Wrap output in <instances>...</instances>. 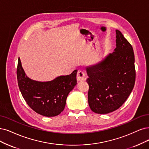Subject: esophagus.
Listing matches in <instances>:
<instances>
[{"mask_svg": "<svg viewBox=\"0 0 149 149\" xmlns=\"http://www.w3.org/2000/svg\"><path fill=\"white\" fill-rule=\"evenodd\" d=\"M85 78V73L82 70H79L77 74V79L79 81L84 80Z\"/></svg>", "mask_w": 149, "mask_h": 149, "instance_id": "obj_1", "label": "esophagus"}]
</instances>
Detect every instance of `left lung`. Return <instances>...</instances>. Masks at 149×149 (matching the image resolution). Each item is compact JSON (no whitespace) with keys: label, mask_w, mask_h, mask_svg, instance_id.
Here are the masks:
<instances>
[{"label":"left lung","mask_w":149,"mask_h":149,"mask_svg":"<svg viewBox=\"0 0 149 149\" xmlns=\"http://www.w3.org/2000/svg\"><path fill=\"white\" fill-rule=\"evenodd\" d=\"M116 48L99 63L86 68L89 77L88 100L93 112L106 114L123 105L136 79L133 48L116 30Z\"/></svg>","instance_id":"left-lung-1"}]
</instances>
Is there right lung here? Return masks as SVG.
Instances as JSON below:
<instances>
[{
    "mask_svg": "<svg viewBox=\"0 0 149 149\" xmlns=\"http://www.w3.org/2000/svg\"><path fill=\"white\" fill-rule=\"evenodd\" d=\"M77 70L70 75H61L45 82L31 80L26 75L20 59L17 66L19 88L26 103L36 113L45 117H54L64 109L66 99L77 85Z\"/></svg>",
    "mask_w": 149,
    "mask_h": 149,
    "instance_id": "add662e5",
    "label": "right lung"
}]
</instances>
